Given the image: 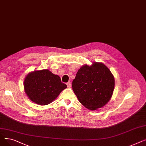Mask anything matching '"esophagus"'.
<instances>
[{
	"label": "esophagus",
	"instance_id": "1",
	"mask_svg": "<svg viewBox=\"0 0 146 146\" xmlns=\"http://www.w3.org/2000/svg\"><path fill=\"white\" fill-rule=\"evenodd\" d=\"M67 87L68 88H70L71 87V82H68L67 83Z\"/></svg>",
	"mask_w": 146,
	"mask_h": 146
}]
</instances>
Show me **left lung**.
I'll use <instances>...</instances> for the list:
<instances>
[{
	"label": "left lung",
	"mask_w": 146,
	"mask_h": 146,
	"mask_svg": "<svg viewBox=\"0 0 146 146\" xmlns=\"http://www.w3.org/2000/svg\"><path fill=\"white\" fill-rule=\"evenodd\" d=\"M115 79L110 69L100 62L82 66L72 82V88L79 102L88 110L101 108L111 99Z\"/></svg>",
	"instance_id": "obj_1"
}]
</instances>
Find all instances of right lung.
<instances>
[{
    "mask_svg": "<svg viewBox=\"0 0 146 146\" xmlns=\"http://www.w3.org/2000/svg\"><path fill=\"white\" fill-rule=\"evenodd\" d=\"M24 90L32 102L40 105L51 103L67 88L58 75L48 69L29 73L24 82Z\"/></svg>",
    "mask_w": 146,
    "mask_h": 146,
    "instance_id": "add662e5",
    "label": "right lung"
}]
</instances>
